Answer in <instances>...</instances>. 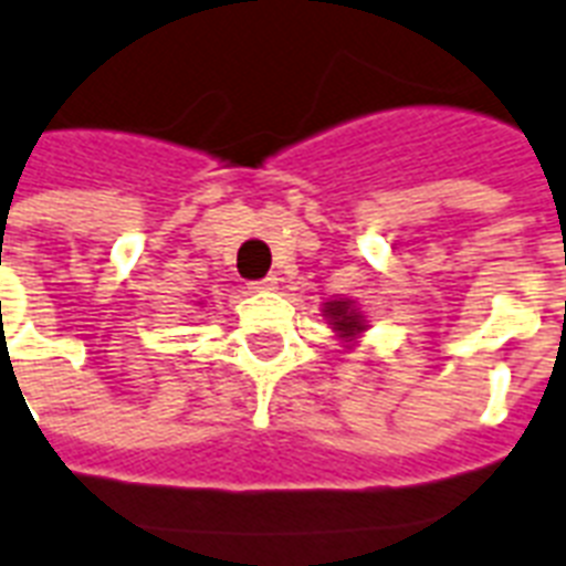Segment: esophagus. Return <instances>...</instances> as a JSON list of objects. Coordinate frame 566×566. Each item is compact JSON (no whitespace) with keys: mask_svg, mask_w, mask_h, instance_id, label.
<instances>
[{"mask_svg":"<svg viewBox=\"0 0 566 566\" xmlns=\"http://www.w3.org/2000/svg\"><path fill=\"white\" fill-rule=\"evenodd\" d=\"M248 289H251V292H271V289H277V277L269 274V277H262V280H251Z\"/></svg>","mask_w":566,"mask_h":566,"instance_id":"1","label":"esophagus"}]
</instances>
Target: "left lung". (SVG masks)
<instances>
[{"instance_id":"1","label":"left lung","mask_w":566,"mask_h":566,"mask_svg":"<svg viewBox=\"0 0 566 566\" xmlns=\"http://www.w3.org/2000/svg\"><path fill=\"white\" fill-rule=\"evenodd\" d=\"M324 315L329 318L333 329H336V333H342V338H350L365 329V324H361V315L354 310V301H345V297H342V301H329V304L324 306Z\"/></svg>"}]
</instances>
